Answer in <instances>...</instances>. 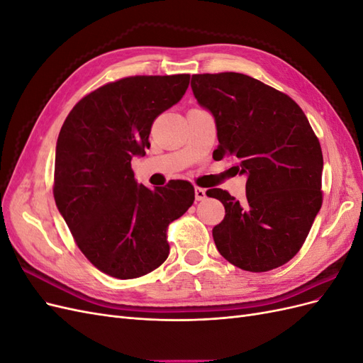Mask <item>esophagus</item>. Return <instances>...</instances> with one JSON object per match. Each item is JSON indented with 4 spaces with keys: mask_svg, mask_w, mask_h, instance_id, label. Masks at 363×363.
Instances as JSON below:
<instances>
[{
    "mask_svg": "<svg viewBox=\"0 0 363 363\" xmlns=\"http://www.w3.org/2000/svg\"><path fill=\"white\" fill-rule=\"evenodd\" d=\"M206 199V191L201 188H195V200L196 201H203Z\"/></svg>",
    "mask_w": 363,
    "mask_h": 363,
    "instance_id": "esophagus-1",
    "label": "esophagus"
}]
</instances>
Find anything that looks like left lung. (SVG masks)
Here are the masks:
<instances>
[{
    "label": "left lung",
    "instance_id": "8db88e82",
    "mask_svg": "<svg viewBox=\"0 0 363 363\" xmlns=\"http://www.w3.org/2000/svg\"><path fill=\"white\" fill-rule=\"evenodd\" d=\"M191 87L212 113L218 160L236 162L247 177V200L208 189L224 204L215 245L235 267L263 272L289 262L309 235L323 204V151L292 98L245 74H195Z\"/></svg>",
    "mask_w": 363,
    "mask_h": 363
}]
</instances>
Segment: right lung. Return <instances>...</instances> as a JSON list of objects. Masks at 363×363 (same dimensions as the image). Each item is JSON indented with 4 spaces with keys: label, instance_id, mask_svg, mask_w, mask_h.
<instances>
[{
    "label": "right lung",
    "instance_id": "1",
    "mask_svg": "<svg viewBox=\"0 0 363 363\" xmlns=\"http://www.w3.org/2000/svg\"><path fill=\"white\" fill-rule=\"evenodd\" d=\"M189 74L136 75L98 87L74 106L56 145L54 200L83 255L108 276L136 279L169 255L167 228L195 200L194 186L138 184L155 119L177 104Z\"/></svg>",
    "mask_w": 363,
    "mask_h": 363
}]
</instances>
